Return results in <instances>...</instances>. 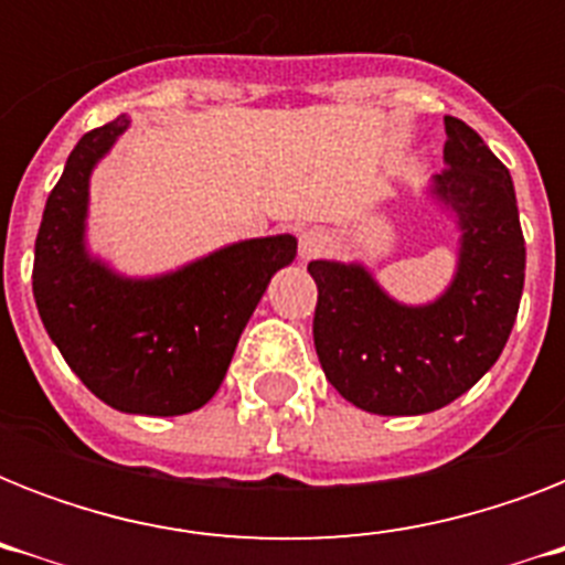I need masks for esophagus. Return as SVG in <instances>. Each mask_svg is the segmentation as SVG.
<instances>
[{
  "label": "esophagus",
  "mask_w": 565,
  "mask_h": 565,
  "mask_svg": "<svg viewBox=\"0 0 565 565\" xmlns=\"http://www.w3.org/2000/svg\"><path fill=\"white\" fill-rule=\"evenodd\" d=\"M331 248V234L326 228H308L299 237V257L301 260H313L322 257Z\"/></svg>",
  "instance_id": "obj_1"
}]
</instances>
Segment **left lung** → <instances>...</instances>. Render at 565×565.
<instances>
[{
	"label": "left lung",
	"mask_w": 565,
	"mask_h": 565,
	"mask_svg": "<svg viewBox=\"0 0 565 565\" xmlns=\"http://www.w3.org/2000/svg\"><path fill=\"white\" fill-rule=\"evenodd\" d=\"M446 170L430 195L457 220L448 290L428 305L390 299L363 264L310 260L313 345L334 390L377 416L446 407L499 361L525 287V237L508 167L463 119L446 117Z\"/></svg>",
	"instance_id": "left-lung-1"
}]
</instances>
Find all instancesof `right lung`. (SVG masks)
<instances>
[{"mask_svg": "<svg viewBox=\"0 0 565 565\" xmlns=\"http://www.w3.org/2000/svg\"><path fill=\"white\" fill-rule=\"evenodd\" d=\"M131 119L93 128L66 158L34 243V301L82 384L114 411L181 416L220 390L237 340L296 237L239 239L154 278H126L87 252L93 167Z\"/></svg>", "mask_w": 565, "mask_h": 565, "instance_id": "1", "label": "right lung"}]
</instances>
